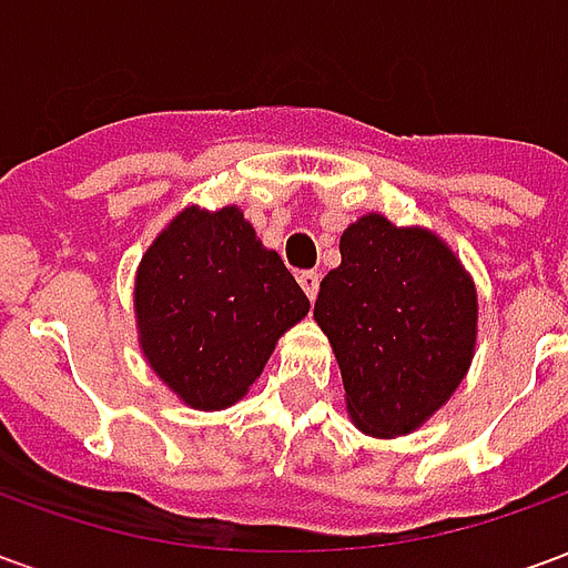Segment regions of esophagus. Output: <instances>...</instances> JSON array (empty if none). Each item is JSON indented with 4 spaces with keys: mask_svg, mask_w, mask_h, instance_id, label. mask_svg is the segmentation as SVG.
Wrapping results in <instances>:
<instances>
[{
    "mask_svg": "<svg viewBox=\"0 0 568 568\" xmlns=\"http://www.w3.org/2000/svg\"><path fill=\"white\" fill-rule=\"evenodd\" d=\"M297 283H301V288H304L310 301H313V297H316V292H320V273H316V271H301V273H297Z\"/></svg>",
    "mask_w": 568,
    "mask_h": 568,
    "instance_id": "obj_1",
    "label": "esophagus"
}]
</instances>
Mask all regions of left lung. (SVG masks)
Masks as SVG:
<instances>
[{"instance_id": "1", "label": "left lung", "mask_w": 568, "mask_h": 568, "mask_svg": "<svg viewBox=\"0 0 568 568\" xmlns=\"http://www.w3.org/2000/svg\"><path fill=\"white\" fill-rule=\"evenodd\" d=\"M313 316L341 365L349 419L374 438L423 426L475 356L471 276L440 236L377 212L344 231Z\"/></svg>"}]
</instances>
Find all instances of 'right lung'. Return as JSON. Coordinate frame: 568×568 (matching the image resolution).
Returning a JSON list of instances; mask_svg holds the SVG:
<instances>
[{
    "mask_svg": "<svg viewBox=\"0 0 568 568\" xmlns=\"http://www.w3.org/2000/svg\"><path fill=\"white\" fill-rule=\"evenodd\" d=\"M133 307L151 371L185 405L222 410L258 381L310 301L236 206H187L142 255Z\"/></svg>",
    "mask_w": 568,
    "mask_h": 568,
    "instance_id": "add662e5",
    "label": "right lung"
}]
</instances>
